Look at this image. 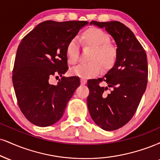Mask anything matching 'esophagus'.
I'll return each instance as SVG.
<instances>
[{
    "label": "esophagus",
    "instance_id": "obj_1",
    "mask_svg": "<svg viewBox=\"0 0 160 160\" xmlns=\"http://www.w3.org/2000/svg\"><path fill=\"white\" fill-rule=\"evenodd\" d=\"M86 82H87V80H86V79H83V78L80 79V83H81V85H85Z\"/></svg>",
    "mask_w": 160,
    "mask_h": 160
}]
</instances>
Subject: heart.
Instances as JSON below:
<instances>
[{"mask_svg": "<svg viewBox=\"0 0 160 160\" xmlns=\"http://www.w3.org/2000/svg\"><path fill=\"white\" fill-rule=\"evenodd\" d=\"M80 42L83 47L91 48L88 60L71 69V74L83 79L92 78L103 69H109L114 65L118 57V51L114 45L110 43V38L101 29L90 28L82 33ZM66 58L70 65L76 64L79 59L80 50L78 42L72 39L66 47Z\"/></svg>", "mask_w": 160, "mask_h": 160, "instance_id": "1", "label": "heart"}]
</instances>
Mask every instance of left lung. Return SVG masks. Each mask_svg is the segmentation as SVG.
Wrapping results in <instances>:
<instances>
[{"label":"left lung","instance_id":"obj_1","mask_svg":"<svg viewBox=\"0 0 160 160\" xmlns=\"http://www.w3.org/2000/svg\"><path fill=\"white\" fill-rule=\"evenodd\" d=\"M105 28L117 45L114 66L103 78L88 80L87 105L92 120L107 130H118L135 114L148 83L147 55L131 30L119 22H91ZM107 82L103 88L101 82Z\"/></svg>","mask_w":160,"mask_h":160}]
</instances>
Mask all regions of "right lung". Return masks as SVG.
<instances>
[{"instance_id":"1","label":"right lung","mask_w":160,"mask_h":160,"mask_svg":"<svg viewBox=\"0 0 160 160\" xmlns=\"http://www.w3.org/2000/svg\"><path fill=\"white\" fill-rule=\"evenodd\" d=\"M88 24L45 21L22 38L15 56L12 83L19 108L32 124L51 126L62 117L80 85V78L62 77L56 86L49 83V79L68 71L67 45Z\"/></svg>"}]
</instances>
